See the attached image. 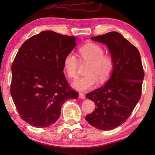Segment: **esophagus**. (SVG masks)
I'll use <instances>...</instances> for the list:
<instances>
[{
  "label": "esophagus",
  "mask_w": 155,
  "mask_h": 155,
  "mask_svg": "<svg viewBox=\"0 0 155 155\" xmlns=\"http://www.w3.org/2000/svg\"><path fill=\"white\" fill-rule=\"evenodd\" d=\"M78 98H81V99H84V98H85V94L83 93H79V97H78Z\"/></svg>",
  "instance_id": "esophagus-1"
}]
</instances>
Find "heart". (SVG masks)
Listing matches in <instances>:
<instances>
[{"label":"heart","mask_w":155,"mask_h":155,"mask_svg":"<svg viewBox=\"0 0 155 155\" xmlns=\"http://www.w3.org/2000/svg\"><path fill=\"white\" fill-rule=\"evenodd\" d=\"M81 62H88L83 77H78L72 83V87L78 91L91 89L97 84L98 79L103 83L107 81L113 72V59L110 56L104 54V50L100 45L88 43L78 50ZM78 60L75 54L69 52L64 58V68L68 77L74 78L77 75Z\"/></svg>","instance_id":"1"}]
</instances>
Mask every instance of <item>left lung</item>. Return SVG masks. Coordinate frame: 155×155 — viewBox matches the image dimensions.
Segmentation results:
<instances>
[{"instance_id":"left-lung-1","label":"left lung","mask_w":155,"mask_h":155,"mask_svg":"<svg viewBox=\"0 0 155 155\" xmlns=\"http://www.w3.org/2000/svg\"><path fill=\"white\" fill-rule=\"evenodd\" d=\"M91 39L107 45L114 68L103 87L87 94L96 107L85 118L98 129L112 130L127 120L140 100L144 77L142 62L138 49L117 32Z\"/></svg>"}]
</instances>
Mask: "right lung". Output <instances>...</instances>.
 Listing matches in <instances>:
<instances>
[{
  "instance_id": "obj_1",
  "label": "right lung",
  "mask_w": 155,
  "mask_h": 155,
  "mask_svg": "<svg viewBox=\"0 0 155 155\" xmlns=\"http://www.w3.org/2000/svg\"><path fill=\"white\" fill-rule=\"evenodd\" d=\"M76 41L74 37L45 31L19 48L11 67V94L20 117L31 126L54 124L64 102L78 97L63 73L64 58Z\"/></svg>"
}]
</instances>
